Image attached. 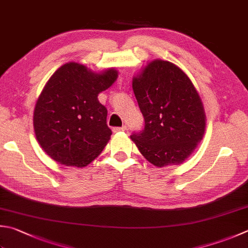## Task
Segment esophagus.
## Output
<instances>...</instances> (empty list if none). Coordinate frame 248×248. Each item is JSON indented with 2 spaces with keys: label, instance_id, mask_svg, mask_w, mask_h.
I'll return each instance as SVG.
<instances>
[{
  "label": "esophagus",
  "instance_id": "esophagus-1",
  "mask_svg": "<svg viewBox=\"0 0 248 248\" xmlns=\"http://www.w3.org/2000/svg\"><path fill=\"white\" fill-rule=\"evenodd\" d=\"M124 130H126V126H122V127H114V128H113V132H114V133L124 132Z\"/></svg>",
  "mask_w": 248,
  "mask_h": 248
}]
</instances>
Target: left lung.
Listing matches in <instances>:
<instances>
[{
    "label": "left lung",
    "instance_id": "left-lung-1",
    "mask_svg": "<svg viewBox=\"0 0 248 248\" xmlns=\"http://www.w3.org/2000/svg\"><path fill=\"white\" fill-rule=\"evenodd\" d=\"M133 91L144 128L130 138L156 167L178 165L203 139L206 126L202 100L176 64L155 59L133 78Z\"/></svg>",
    "mask_w": 248,
    "mask_h": 248
}]
</instances>
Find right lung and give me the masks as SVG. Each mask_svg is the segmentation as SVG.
Wrapping results in <instances>:
<instances>
[{
  "mask_svg": "<svg viewBox=\"0 0 248 248\" xmlns=\"http://www.w3.org/2000/svg\"><path fill=\"white\" fill-rule=\"evenodd\" d=\"M114 68L100 73L78 62L60 67L36 101L33 127L37 142L54 161L85 167L99 155L112 135L106 107L98 100L118 78Z\"/></svg>",
  "mask_w": 248,
  "mask_h": 248,
  "instance_id": "right-lung-1",
  "label": "right lung"
}]
</instances>
